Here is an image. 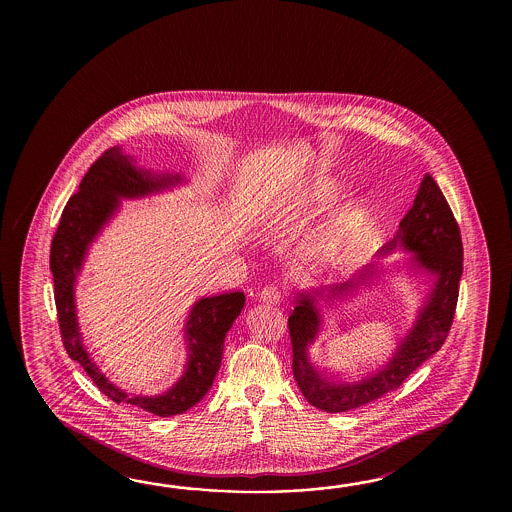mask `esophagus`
Here are the masks:
<instances>
[{"mask_svg":"<svg viewBox=\"0 0 512 512\" xmlns=\"http://www.w3.org/2000/svg\"><path fill=\"white\" fill-rule=\"evenodd\" d=\"M280 300H282V293H280L278 285L271 283V285H265L261 289L260 302H263V304H280Z\"/></svg>","mask_w":512,"mask_h":512,"instance_id":"esophagus-1","label":"esophagus"}]
</instances>
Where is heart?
Returning <instances> with one entry per match:
<instances>
[{"label":"heart","mask_w":512,"mask_h":512,"mask_svg":"<svg viewBox=\"0 0 512 512\" xmlns=\"http://www.w3.org/2000/svg\"><path fill=\"white\" fill-rule=\"evenodd\" d=\"M338 196H340V188L337 183L320 179L305 194H302L300 201L304 203L305 207L320 210V208L331 207L337 201ZM355 229H357L355 208H340L337 216L331 221V225L313 243V247L309 251L311 258L316 261H331L333 258H337L340 251L346 247L349 238L353 236Z\"/></svg>","instance_id":"obj_1"}]
</instances>
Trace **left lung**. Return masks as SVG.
I'll return each mask as SVG.
<instances>
[{"label": "left lung", "instance_id": "1", "mask_svg": "<svg viewBox=\"0 0 512 512\" xmlns=\"http://www.w3.org/2000/svg\"><path fill=\"white\" fill-rule=\"evenodd\" d=\"M395 249L412 252L410 263L414 269L428 272L434 283L414 326L404 333L392 355L377 368L357 379L340 381L313 366L307 351L320 333L322 316L315 296L322 294L300 293L289 316L294 381L298 382L305 399L324 412H349L381 399L386 393L397 390L410 373L445 344L456 313L459 280L463 274V243L456 218L430 174L423 177L414 205L399 223L393 240L379 251V256L392 254ZM375 274L377 267L368 265L349 282L329 287L327 298L351 293L359 289L360 283L370 282Z\"/></svg>", "mask_w": 512, "mask_h": 512}]
</instances>
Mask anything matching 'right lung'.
I'll use <instances>...</instances> for the list:
<instances>
[{"mask_svg":"<svg viewBox=\"0 0 512 512\" xmlns=\"http://www.w3.org/2000/svg\"><path fill=\"white\" fill-rule=\"evenodd\" d=\"M179 174H152L135 166L131 155L113 146L98 157L84 175L77 194L69 197L51 243L58 324L67 355L86 370L98 390L117 404H130L159 417L185 414L207 395L221 366L223 344L245 305V294H216L197 300L186 318V366L168 392L153 397L131 395L117 388L98 370L82 344L75 309V283L89 245L119 210L120 197H144L179 185Z\"/></svg>","mask_w":512,"mask_h":512,"instance_id":"right-lung-1","label":"right lung"}]
</instances>
